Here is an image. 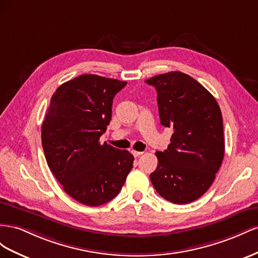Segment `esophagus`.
Here are the masks:
<instances>
[{
  "mask_svg": "<svg viewBox=\"0 0 258 258\" xmlns=\"http://www.w3.org/2000/svg\"><path fill=\"white\" fill-rule=\"evenodd\" d=\"M132 153H133L134 157H139V156H142V154H143L144 152H142V151H136V150H132Z\"/></svg>",
  "mask_w": 258,
  "mask_h": 258,
  "instance_id": "esophagus-1",
  "label": "esophagus"
}]
</instances>
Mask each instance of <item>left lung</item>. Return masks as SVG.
<instances>
[{"label": "left lung", "mask_w": 258, "mask_h": 258, "mask_svg": "<svg viewBox=\"0 0 258 258\" xmlns=\"http://www.w3.org/2000/svg\"><path fill=\"white\" fill-rule=\"evenodd\" d=\"M145 82L156 87L161 124L173 128L171 144L157 151L150 174L157 192L175 204L192 202L207 192L224 159L223 116L214 96L179 71Z\"/></svg>", "instance_id": "left-lung-1"}]
</instances>
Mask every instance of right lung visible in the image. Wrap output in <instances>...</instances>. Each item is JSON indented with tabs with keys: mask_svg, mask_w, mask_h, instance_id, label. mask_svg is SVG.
Listing matches in <instances>:
<instances>
[{
	"mask_svg": "<svg viewBox=\"0 0 258 258\" xmlns=\"http://www.w3.org/2000/svg\"><path fill=\"white\" fill-rule=\"evenodd\" d=\"M126 82L82 75L51 96L42 124L47 165L63 190L78 202L98 207L111 201L133 167L134 157L100 144L112 115V101Z\"/></svg>",
	"mask_w": 258,
	"mask_h": 258,
	"instance_id": "add662e5",
	"label": "right lung"
}]
</instances>
